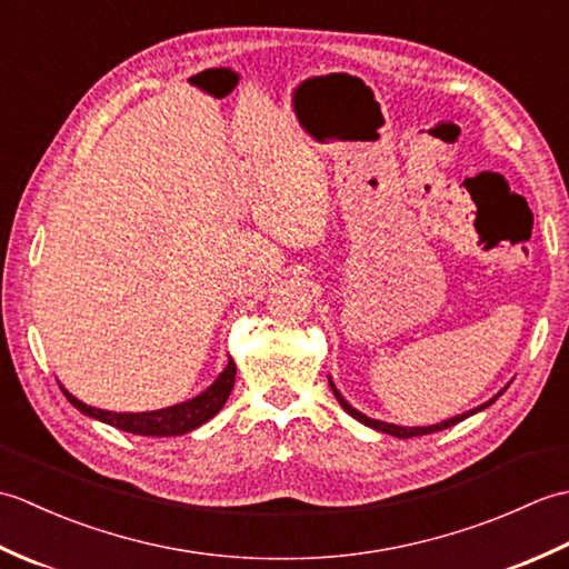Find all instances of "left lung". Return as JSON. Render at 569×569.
Segmentation results:
<instances>
[{
    "label": "left lung",
    "instance_id": "obj_1",
    "mask_svg": "<svg viewBox=\"0 0 569 569\" xmlns=\"http://www.w3.org/2000/svg\"><path fill=\"white\" fill-rule=\"evenodd\" d=\"M328 381H330V389H332L335 398H337V401H340V406L347 410L349 416H352V418L359 420V422H365L367 428H373V430L386 432V435H393V438H401V440H406V438H418V435H430V432H438V430H445V428H452V426H457V422H462L465 418L475 416V413H479V410L489 408V406H491L493 401H497V398L503 393V391H499L497 396L489 398L487 403L471 408V410H467V413H462V416H455V418H447V420H442V422H435V426H426V428H406V426H393V422H383V420H377V418H369V416H365V413H359V410H357L355 406H349V403L345 401V396H342L340 391H337V386L332 383V379H328Z\"/></svg>",
    "mask_w": 569,
    "mask_h": 569
}]
</instances>
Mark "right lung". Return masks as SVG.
Masks as SVG:
<instances>
[{
  "mask_svg": "<svg viewBox=\"0 0 569 569\" xmlns=\"http://www.w3.org/2000/svg\"><path fill=\"white\" fill-rule=\"evenodd\" d=\"M234 377H237V365L234 359L229 357L227 367L220 371L208 389L190 398L186 403H176L161 410H147V413H112V410H102L78 401L76 396L63 389L68 401L76 406L80 413L90 416L94 420H102L107 426L119 428L131 435H149V438H173V435H186L190 430L200 428L202 422H208L220 413L222 406L227 403L229 393L234 389Z\"/></svg>",
  "mask_w": 569,
  "mask_h": 569,
  "instance_id": "right-lung-1",
  "label": "right lung"
}]
</instances>
